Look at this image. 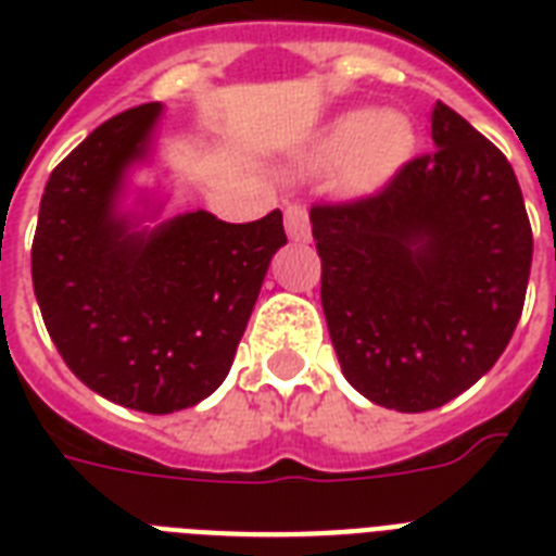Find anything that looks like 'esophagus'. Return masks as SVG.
Instances as JSON below:
<instances>
[{"mask_svg": "<svg viewBox=\"0 0 556 556\" xmlns=\"http://www.w3.org/2000/svg\"><path fill=\"white\" fill-rule=\"evenodd\" d=\"M286 230L294 242H308L312 239V225H308V210L303 204H288L286 207Z\"/></svg>", "mask_w": 556, "mask_h": 556, "instance_id": "1", "label": "esophagus"}]
</instances>
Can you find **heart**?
Masks as SVG:
<instances>
[{
    "instance_id": "obj_1",
    "label": "heart",
    "mask_w": 556,
    "mask_h": 556,
    "mask_svg": "<svg viewBox=\"0 0 556 556\" xmlns=\"http://www.w3.org/2000/svg\"><path fill=\"white\" fill-rule=\"evenodd\" d=\"M415 150V129L397 109L369 112L355 109L334 117L314 147L305 152V167L323 169L343 161L340 187L346 192H371L392 181Z\"/></svg>"
}]
</instances>
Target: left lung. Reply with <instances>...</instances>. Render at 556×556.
<instances>
[{
    "label": "left lung",
    "instance_id": "1",
    "mask_svg": "<svg viewBox=\"0 0 556 556\" xmlns=\"http://www.w3.org/2000/svg\"><path fill=\"white\" fill-rule=\"evenodd\" d=\"M432 143L378 192L312 207L340 369L397 413L447 404L500 361L534 253L508 159L444 103Z\"/></svg>",
    "mask_w": 556,
    "mask_h": 556
}]
</instances>
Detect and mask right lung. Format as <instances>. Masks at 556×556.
I'll list each match as a JSON object with an SVG mask.
<instances>
[{"label":"right lung","instance_id":"obj_1","mask_svg":"<svg viewBox=\"0 0 556 556\" xmlns=\"http://www.w3.org/2000/svg\"><path fill=\"white\" fill-rule=\"evenodd\" d=\"M161 103L126 109L65 155L39 201L30 277L65 366L98 395L167 415L213 395L251 320L282 213L230 225L207 210L155 230L117 213Z\"/></svg>","mask_w":556,"mask_h":556}]
</instances>
